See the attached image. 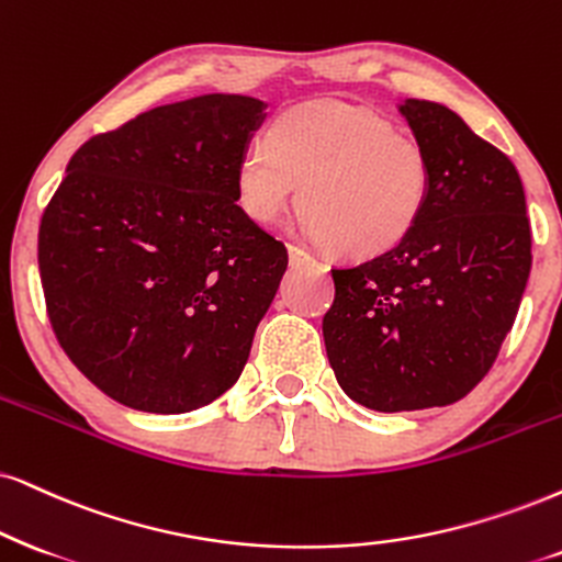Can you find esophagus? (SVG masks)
Listing matches in <instances>:
<instances>
[{"instance_id":"obj_1","label":"esophagus","mask_w":562,"mask_h":562,"mask_svg":"<svg viewBox=\"0 0 562 562\" xmlns=\"http://www.w3.org/2000/svg\"><path fill=\"white\" fill-rule=\"evenodd\" d=\"M288 257H290V265L293 267H303V265H314V257H311L308 251H303L301 246H295V244H290L288 246Z\"/></svg>"}]
</instances>
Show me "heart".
Returning a JSON list of instances; mask_svg holds the SVG:
<instances>
[{
	"label": "heart",
	"instance_id": "1",
	"mask_svg": "<svg viewBox=\"0 0 562 562\" xmlns=\"http://www.w3.org/2000/svg\"><path fill=\"white\" fill-rule=\"evenodd\" d=\"M236 202L257 225L282 217L301 187L303 228L337 257L375 259L420 225L432 166L379 111L342 101L293 105L236 162Z\"/></svg>",
	"mask_w": 562,
	"mask_h": 562
}]
</instances>
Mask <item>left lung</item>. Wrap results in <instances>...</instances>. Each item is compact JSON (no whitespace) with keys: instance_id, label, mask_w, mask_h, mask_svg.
<instances>
[{"instance_id":"obj_1","label":"left lung","mask_w":562,"mask_h":562,"mask_svg":"<svg viewBox=\"0 0 562 562\" xmlns=\"http://www.w3.org/2000/svg\"><path fill=\"white\" fill-rule=\"evenodd\" d=\"M428 153L432 194L412 236L334 267L324 345L342 392L379 412L446 407L472 392L516 322L531 269L518 170L446 105H400Z\"/></svg>"}]
</instances>
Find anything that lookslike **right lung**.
Masks as SVG:
<instances>
[{
    "instance_id": "1",
    "label": "right lung",
    "mask_w": 562,
    "mask_h": 562,
    "mask_svg": "<svg viewBox=\"0 0 562 562\" xmlns=\"http://www.w3.org/2000/svg\"><path fill=\"white\" fill-rule=\"evenodd\" d=\"M248 95L158 105L90 137L44 210L38 269L67 358L111 400L179 415L244 371L288 248L236 204Z\"/></svg>"
}]
</instances>
